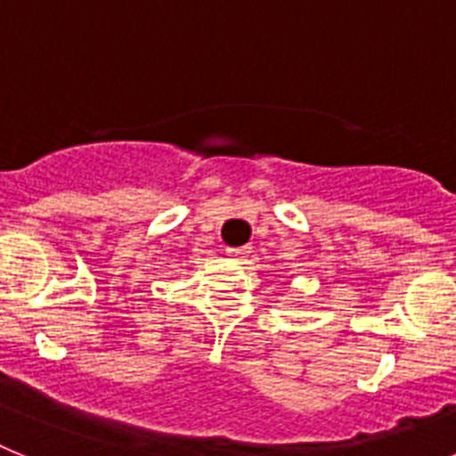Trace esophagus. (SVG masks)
Segmentation results:
<instances>
[{
	"mask_svg": "<svg viewBox=\"0 0 456 456\" xmlns=\"http://www.w3.org/2000/svg\"><path fill=\"white\" fill-rule=\"evenodd\" d=\"M228 256H232L235 260H244L248 256V247H240V248H228Z\"/></svg>",
	"mask_w": 456,
	"mask_h": 456,
	"instance_id": "obj_1",
	"label": "esophagus"
}]
</instances>
